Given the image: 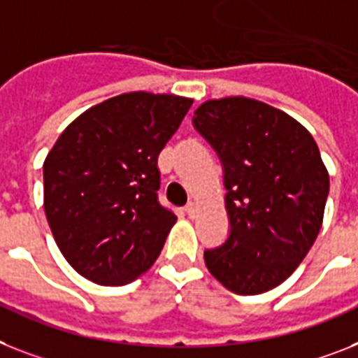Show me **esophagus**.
I'll return each mask as SVG.
<instances>
[{"label":"esophagus","mask_w":358,"mask_h":358,"mask_svg":"<svg viewBox=\"0 0 358 358\" xmlns=\"http://www.w3.org/2000/svg\"><path fill=\"white\" fill-rule=\"evenodd\" d=\"M185 212L188 215H190V217H194V215H196V212H197V206H196V203H188V205L185 206Z\"/></svg>","instance_id":"1"}]
</instances>
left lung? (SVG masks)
I'll return each mask as SVG.
<instances>
[{
    "mask_svg": "<svg viewBox=\"0 0 358 358\" xmlns=\"http://www.w3.org/2000/svg\"><path fill=\"white\" fill-rule=\"evenodd\" d=\"M223 166L229 238L205 250L214 278L236 294L271 291L291 276L320 232L329 176L315 138L273 106L208 100L192 119Z\"/></svg>",
    "mask_w": 358,
    "mask_h": 358,
    "instance_id": "obj_1",
    "label": "left lung"
}]
</instances>
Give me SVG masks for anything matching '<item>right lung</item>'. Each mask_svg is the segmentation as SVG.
Instances as JSON below:
<instances>
[{
	"label": "right lung",
	"mask_w": 358,
	"mask_h": 358,
	"mask_svg": "<svg viewBox=\"0 0 358 358\" xmlns=\"http://www.w3.org/2000/svg\"><path fill=\"white\" fill-rule=\"evenodd\" d=\"M192 99L137 91L106 100L64 129L43 162V208L69 265L99 285L152 267L176 214L159 203V153Z\"/></svg>",
	"instance_id": "1"
}]
</instances>
